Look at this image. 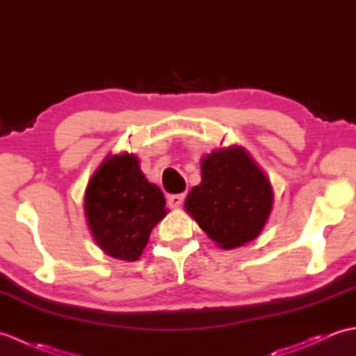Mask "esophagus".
I'll list each match as a JSON object with an SVG mask.
<instances>
[{
    "instance_id": "esophagus-1",
    "label": "esophagus",
    "mask_w": 356,
    "mask_h": 356,
    "mask_svg": "<svg viewBox=\"0 0 356 356\" xmlns=\"http://www.w3.org/2000/svg\"><path fill=\"white\" fill-rule=\"evenodd\" d=\"M166 200H168V205L171 208H176V207H180L185 200V194H171L166 197Z\"/></svg>"
}]
</instances>
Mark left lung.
<instances>
[{
  "instance_id": "obj_1",
  "label": "left lung",
  "mask_w": 356,
  "mask_h": 356,
  "mask_svg": "<svg viewBox=\"0 0 356 356\" xmlns=\"http://www.w3.org/2000/svg\"><path fill=\"white\" fill-rule=\"evenodd\" d=\"M200 165L202 184L188 194L185 209L220 248L254 240L274 203L268 177L241 147L213 151Z\"/></svg>"
}]
</instances>
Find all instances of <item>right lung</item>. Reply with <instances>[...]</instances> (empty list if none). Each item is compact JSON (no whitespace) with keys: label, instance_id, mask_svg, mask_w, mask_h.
<instances>
[{"label":"right lung","instance_id":"1","mask_svg":"<svg viewBox=\"0 0 356 356\" xmlns=\"http://www.w3.org/2000/svg\"><path fill=\"white\" fill-rule=\"evenodd\" d=\"M84 209L93 238L119 260L136 261L151 229L166 216L161 188L149 184L133 154L108 156L92 176Z\"/></svg>","mask_w":356,"mask_h":356}]
</instances>
